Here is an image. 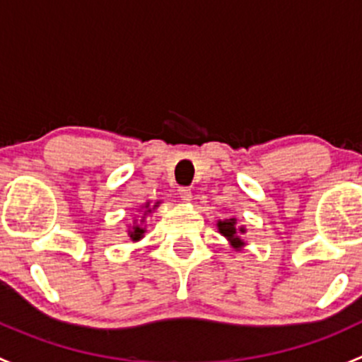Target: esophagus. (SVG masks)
Instances as JSON below:
<instances>
[{
	"label": "esophagus",
	"mask_w": 362,
	"mask_h": 362,
	"mask_svg": "<svg viewBox=\"0 0 362 362\" xmlns=\"http://www.w3.org/2000/svg\"><path fill=\"white\" fill-rule=\"evenodd\" d=\"M178 194H180V198L184 199L185 203H189L192 199V191L189 187H180L178 189Z\"/></svg>",
	"instance_id": "1"
}]
</instances>
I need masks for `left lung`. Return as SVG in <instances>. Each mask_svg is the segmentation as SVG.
<instances>
[{
    "label": "left lung",
    "instance_id": "1",
    "mask_svg": "<svg viewBox=\"0 0 362 362\" xmlns=\"http://www.w3.org/2000/svg\"><path fill=\"white\" fill-rule=\"evenodd\" d=\"M217 229L236 252L243 250V247L247 245L245 240L242 238L247 233V228L245 226H238V218L233 217L224 218V221H217Z\"/></svg>",
    "mask_w": 362,
    "mask_h": 362
}]
</instances>
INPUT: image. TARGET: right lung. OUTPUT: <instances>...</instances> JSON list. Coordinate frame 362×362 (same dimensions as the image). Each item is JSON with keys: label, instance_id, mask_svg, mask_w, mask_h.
<instances>
[{"label": "right lung", "instance_id": "1", "mask_svg": "<svg viewBox=\"0 0 362 362\" xmlns=\"http://www.w3.org/2000/svg\"><path fill=\"white\" fill-rule=\"evenodd\" d=\"M160 204V202H156L154 204H152L151 202L144 203L140 206L141 210V217L140 218H134L133 224L127 226V236L131 238V242H140L141 238L145 236V231H147V228H145V218H147V215H151L152 211L156 210Z\"/></svg>", "mask_w": 362, "mask_h": 362}]
</instances>
